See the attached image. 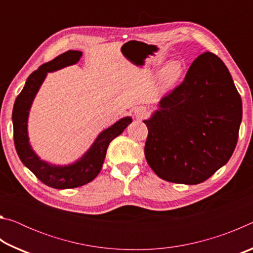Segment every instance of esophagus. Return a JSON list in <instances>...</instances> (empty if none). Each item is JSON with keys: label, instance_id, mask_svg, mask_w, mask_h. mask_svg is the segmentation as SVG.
I'll return each mask as SVG.
<instances>
[{"label": "esophagus", "instance_id": "1", "mask_svg": "<svg viewBox=\"0 0 253 253\" xmlns=\"http://www.w3.org/2000/svg\"><path fill=\"white\" fill-rule=\"evenodd\" d=\"M134 113L136 115V117L138 118H144L147 116V109L145 108V107H137V108H135Z\"/></svg>", "mask_w": 253, "mask_h": 253}]
</instances>
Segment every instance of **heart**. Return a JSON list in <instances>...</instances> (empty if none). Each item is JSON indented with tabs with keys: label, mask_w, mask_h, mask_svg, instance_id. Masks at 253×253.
Wrapping results in <instances>:
<instances>
[{
	"label": "heart",
	"mask_w": 253,
	"mask_h": 253,
	"mask_svg": "<svg viewBox=\"0 0 253 253\" xmlns=\"http://www.w3.org/2000/svg\"><path fill=\"white\" fill-rule=\"evenodd\" d=\"M184 72V65L181 61L169 62L162 71V81L165 85H170L181 79Z\"/></svg>",
	"instance_id": "1"
}]
</instances>
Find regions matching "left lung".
<instances>
[{"label":"left lung","mask_w":253,"mask_h":253,"mask_svg":"<svg viewBox=\"0 0 253 253\" xmlns=\"http://www.w3.org/2000/svg\"><path fill=\"white\" fill-rule=\"evenodd\" d=\"M158 106L144 121L145 157L158 177L194 185L228 163L237 146L242 101L217 55H199Z\"/></svg>","instance_id":"left-lung-1"}]
</instances>
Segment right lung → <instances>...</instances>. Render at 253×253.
Listing matches in <instances>:
<instances>
[{"label": "right lung", "instance_id": "add662e5", "mask_svg": "<svg viewBox=\"0 0 253 253\" xmlns=\"http://www.w3.org/2000/svg\"><path fill=\"white\" fill-rule=\"evenodd\" d=\"M81 51L69 50L58 55L52 61L42 65L39 69L33 71L28 77L22 91L16 97L12 121H13V137L16 153L21 162L40 179V181L53 188H74L83 186L91 182L104 164L107 148L109 143L116 138L124 129L131 123L130 117H125L114 124L97 137L90 149L75 164L68 166H51L48 163L42 162L32 151L28 138V116L30 107L39 90L41 84L46 76V72L55 71L63 67L75 65L79 61Z\"/></svg>", "mask_w": 253, "mask_h": 253}]
</instances>
